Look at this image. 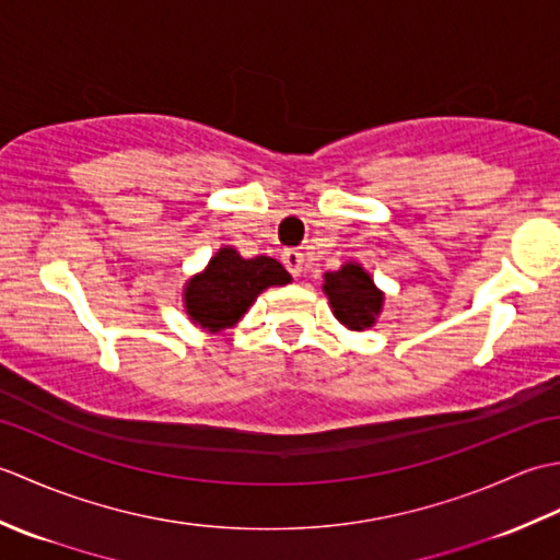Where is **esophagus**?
I'll return each instance as SVG.
<instances>
[{
    "label": "esophagus",
    "instance_id": "obj_1",
    "mask_svg": "<svg viewBox=\"0 0 560 560\" xmlns=\"http://www.w3.org/2000/svg\"><path fill=\"white\" fill-rule=\"evenodd\" d=\"M281 261L283 267H287L293 277H301L303 271V253H299V249H287V253L281 255Z\"/></svg>",
    "mask_w": 560,
    "mask_h": 560
}]
</instances>
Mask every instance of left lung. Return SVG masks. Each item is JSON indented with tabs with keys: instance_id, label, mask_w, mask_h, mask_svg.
Masks as SVG:
<instances>
[{
	"instance_id": "8db88e82",
	"label": "left lung",
	"mask_w": 560,
	"mask_h": 560,
	"mask_svg": "<svg viewBox=\"0 0 560 560\" xmlns=\"http://www.w3.org/2000/svg\"><path fill=\"white\" fill-rule=\"evenodd\" d=\"M323 291L327 293L335 317L353 331L373 327L375 317L383 311L385 295L359 261H347L341 269L327 271Z\"/></svg>"
}]
</instances>
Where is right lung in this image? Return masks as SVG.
Segmentation results:
<instances>
[{"instance_id":"right-lung-1","label":"right lung","mask_w":560,"mask_h":560,"mask_svg":"<svg viewBox=\"0 0 560 560\" xmlns=\"http://www.w3.org/2000/svg\"><path fill=\"white\" fill-rule=\"evenodd\" d=\"M287 283H291V273L277 259L265 255L245 259L237 249L221 247L207 269L187 281L183 295L189 319L217 335L233 327L261 291Z\"/></svg>"}]
</instances>
